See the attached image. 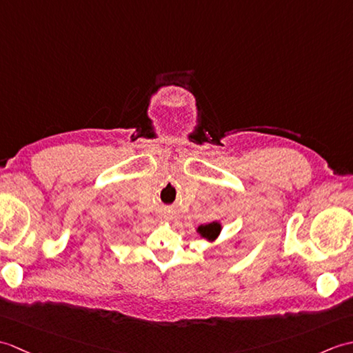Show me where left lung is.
Instances as JSON below:
<instances>
[{"label": "left lung", "mask_w": 353, "mask_h": 353, "mask_svg": "<svg viewBox=\"0 0 353 353\" xmlns=\"http://www.w3.org/2000/svg\"><path fill=\"white\" fill-rule=\"evenodd\" d=\"M220 230H221L220 224L215 223V221L206 224V226H200L199 228V232L201 234V236H205L208 239H215L216 236H219Z\"/></svg>", "instance_id": "obj_1"}]
</instances>
